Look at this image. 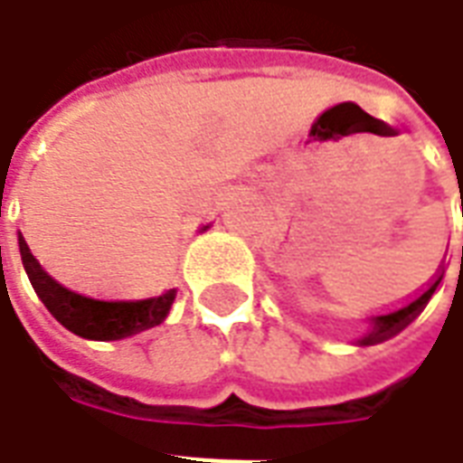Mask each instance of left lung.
Wrapping results in <instances>:
<instances>
[{"label": "left lung", "mask_w": 463, "mask_h": 463, "mask_svg": "<svg viewBox=\"0 0 463 463\" xmlns=\"http://www.w3.org/2000/svg\"><path fill=\"white\" fill-rule=\"evenodd\" d=\"M461 203H463V195H461ZM461 265H463V248H461ZM441 278H437L434 282H429V288L421 295H417V298H411L409 302H404L402 307H397V310H392L389 315H379V317H374L372 320V332H369L367 337H364V345H372V342H382L387 340V337H392V335H397L399 330H404L409 322L417 317L419 312H421V307L427 305L429 298L434 295V290H437V285Z\"/></svg>", "instance_id": "1"}]
</instances>
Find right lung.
<instances>
[{
    "instance_id": "1",
    "label": "right lung",
    "mask_w": 463,
    "mask_h": 463,
    "mask_svg": "<svg viewBox=\"0 0 463 463\" xmlns=\"http://www.w3.org/2000/svg\"><path fill=\"white\" fill-rule=\"evenodd\" d=\"M19 250H22V262H24L29 282L39 295V300L46 305V310L52 312L56 322H61L66 330L86 340H121L136 332L156 327L165 320L171 302L175 300V290L138 302H104L84 298L79 292L66 290L52 275H46L34 255L29 252L22 235H19Z\"/></svg>"
}]
</instances>
